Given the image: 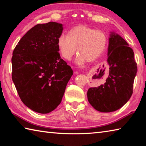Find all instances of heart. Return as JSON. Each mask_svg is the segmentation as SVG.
<instances>
[{"label":"heart","instance_id":"1","mask_svg":"<svg viewBox=\"0 0 146 146\" xmlns=\"http://www.w3.org/2000/svg\"><path fill=\"white\" fill-rule=\"evenodd\" d=\"M108 37L104 32L95 30L86 25L75 27L69 31L68 36L61 35L57 40V46L61 56L71 60L77 48L78 54L75 62L82 66L89 62L97 60L106 48Z\"/></svg>","mask_w":146,"mask_h":146}]
</instances>
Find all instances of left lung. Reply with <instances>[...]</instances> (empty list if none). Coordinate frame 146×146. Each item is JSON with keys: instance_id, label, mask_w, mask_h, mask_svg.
<instances>
[{"instance_id": "1", "label": "left lung", "mask_w": 146, "mask_h": 146, "mask_svg": "<svg viewBox=\"0 0 146 146\" xmlns=\"http://www.w3.org/2000/svg\"><path fill=\"white\" fill-rule=\"evenodd\" d=\"M107 62L110 67L106 82L88 90L89 102L100 112L110 113L125 104L133 93L137 66L134 52L122 36L111 31Z\"/></svg>"}]
</instances>
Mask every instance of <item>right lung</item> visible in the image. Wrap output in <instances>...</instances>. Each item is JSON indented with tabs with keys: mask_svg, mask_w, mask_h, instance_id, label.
Segmentation results:
<instances>
[{
	"mask_svg": "<svg viewBox=\"0 0 146 146\" xmlns=\"http://www.w3.org/2000/svg\"><path fill=\"white\" fill-rule=\"evenodd\" d=\"M62 31V24L55 22L37 24L13 52L12 80L22 102L36 113L46 114L56 108L73 74L58 53Z\"/></svg>",
	"mask_w": 146,
	"mask_h": 146,
	"instance_id": "add662e5",
	"label": "right lung"
}]
</instances>
